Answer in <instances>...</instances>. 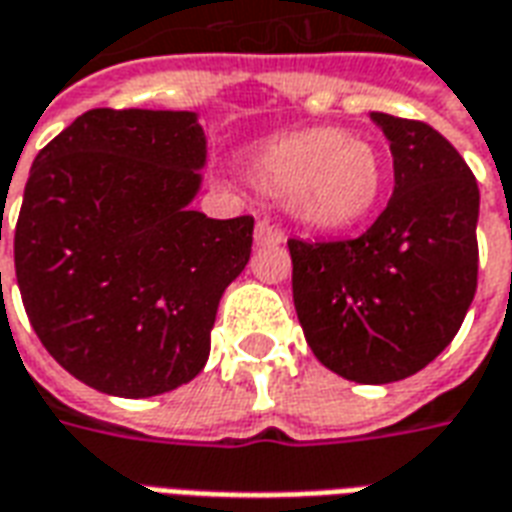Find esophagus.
<instances>
[{"mask_svg":"<svg viewBox=\"0 0 512 512\" xmlns=\"http://www.w3.org/2000/svg\"><path fill=\"white\" fill-rule=\"evenodd\" d=\"M253 240H256V245H261V248H267V245H281L286 237H283V229L272 226L270 220H259V223H256V231H253Z\"/></svg>","mask_w":512,"mask_h":512,"instance_id":"34e87169","label":"esophagus"}]
</instances>
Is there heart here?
Returning a JSON list of instances; mask_svg holds the SVG:
<instances>
[{"label":"heart","instance_id":"heart-1","mask_svg":"<svg viewBox=\"0 0 512 512\" xmlns=\"http://www.w3.org/2000/svg\"><path fill=\"white\" fill-rule=\"evenodd\" d=\"M251 177L272 196H286L300 223L335 231L374 210L384 188V158L365 138L313 128L261 144L251 155Z\"/></svg>","mask_w":512,"mask_h":512}]
</instances>
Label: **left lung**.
I'll return each mask as SVG.
<instances>
[{
    "mask_svg": "<svg viewBox=\"0 0 512 512\" xmlns=\"http://www.w3.org/2000/svg\"><path fill=\"white\" fill-rule=\"evenodd\" d=\"M395 188L354 240H289L297 319L316 360L387 384L423 371L464 322L477 289L480 190L458 149L417 119L374 111Z\"/></svg>",
    "mask_w": 512,
    "mask_h": 512,
    "instance_id": "8db88e82",
    "label": "left lung"
}]
</instances>
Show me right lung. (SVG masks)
Instances as JSON below:
<instances>
[{"mask_svg": "<svg viewBox=\"0 0 512 512\" xmlns=\"http://www.w3.org/2000/svg\"><path fill=\"white\" fill-rule=\"evenodd\" d=\"M204 160L193 111L149 108H92L37 152L16 278L37 338L78 382L149 398L207 363L220 297L251 259L253 218L190 210Z\"/></svg>", "mask_w": 512, "mask_h": 512, "instance_id": "right-lung-1", "label": "right lung"}]
</instances>
